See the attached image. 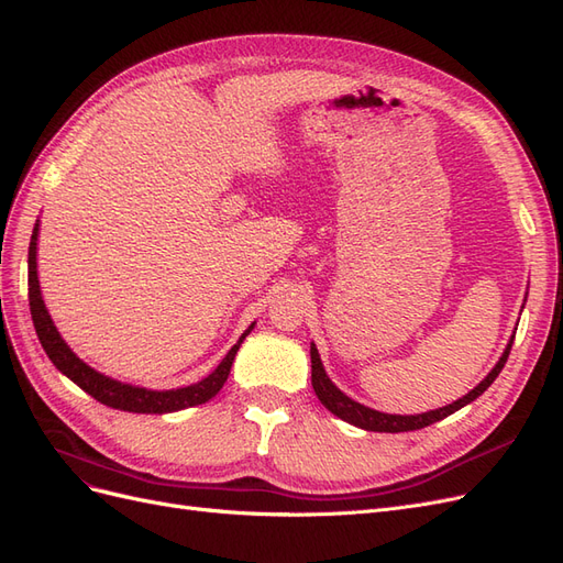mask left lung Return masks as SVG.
<instances>
[{"label": "left lung", "mask_w": 563, "mask_h": 563, "mask_svg": "<svg viewBox=\"0 0 563 563\" xmlns=\"http://www.w3.org/2000/svg\"><path fill=\"white\" fill-rule=\"evenodd\" d=\"M512 343H515V335L512 340H509L503 356L498 360V364L493 366V371L488 373V376L476 385L472 391H467V395L463 399H457L444 408H437V411H428V413H418V416H391V413H380V411H373V408L360 404L350 399L345 391H340L331 378L327 376V371H323V364L319 360V352L314 347V343L310 345V356H312V387L317 391L319 401L329 408V411L333 416H338L340 420H345L350 424H354V428H362V430H368V432H413V430H422L428 428V424L432 422H439L444 420L446 416L460 411V408L467 406L470 401H474L479 395H484V391L490 387V383L498 378V373L503 371L507 356H509V350H512Z\"/></svg>", "instance_id": "left-lung-1"}]
</instances>
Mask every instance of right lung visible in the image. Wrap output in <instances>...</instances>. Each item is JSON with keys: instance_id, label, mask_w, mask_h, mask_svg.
<instances>
[{"instance_id": "1", "label": "right lung", "mask_w": 563, "mask_h": 563, "mask_svg": "<svg viewBox=\"0 0 563 563\" xmlns=\"http://www.w3.org/2000/svg\"><path fill=\"white\" fill-rule=\"evenodd\" d=\"M37 234H40V223H35V230H32L30 251H27L30 314H32V321H35V331L40 335L44 352L48 354V360L54 362V366L63 373V376H67L75 385H79L96 401L106 404L110 408H119V411H129V413H174V411H180V408H190V406L209 401L211 397L218 395L220 387L225 385L230 376L234 354L244 343V338L251 333L253 323L242 333V338L236 340V345L225 354V360L218 364V368L195 385L159 391V389H145V387L112 380L103 376V373L91 368L89 364H84L79 356L67 347L58 329L54 327V321H51V314L42 300L40 277H37Z\"/></svg>"}]
</instances>
